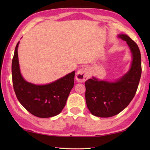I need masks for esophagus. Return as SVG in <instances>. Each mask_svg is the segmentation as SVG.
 Instances as JSON below:
<instances>
[{
    "label": "esophagus",
    "instance_id": "esophagus-1",
    "mask_svg": "<svg viewBox=\"0 0 150 150\" xmlns=\"http://www.w3.org/2000/svg\"><path fill=\"white\" fill-rule=\"evenodd\" d=\"M90 70L89 68H82L76 73V79L79 82H84L90 77Z\"/></svg>",
    "mask_w": 150,
    "mask_h": 150
}]
</instances>
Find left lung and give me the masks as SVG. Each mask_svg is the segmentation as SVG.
<instances>
[{
    "mask_svg": "<svg viewBox=\"0 0 150 150\" xmlns=\"http://www.w3.org/2000/svg\"><path fill=\"white\" fill-rule=\"evenodd\" d=\"M118 37L126 41L131 50V68L115 82L98 81L95 77L85 82L87 107L97 117H113L128 106L135 96L141 77V55L137 44L126 35Z\"/></svg>",
    "mask_w": 150,
    "mask_h": 150,
    "instance_id": "1",
    "label": "left lung"
}]
</instances>
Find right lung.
Instances as JSON below:
<instances>
[{"instance_id":"1","label":"right lung","mask_w":150,"mask_h":150,"mask_svg":"<svg viewBox=\"0 0 150 150\" xmlns=\"http://www.w3.org/2000/svg\"><path fill=\"white\" fill-rule=\"evenodd\" d=\"M15 47L12 60L13 86L16 96L27 111L40 118L55 116L64 108L74 85L75 71L46 85H35L26 81L19 68L17 49Z\"/></svg>"}]
</instances>
